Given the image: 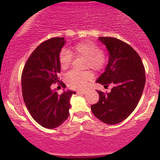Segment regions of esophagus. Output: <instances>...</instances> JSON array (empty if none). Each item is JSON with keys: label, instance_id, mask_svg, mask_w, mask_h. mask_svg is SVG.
Returning a JSON list of instances; mask_svg holds the SVG:
<instances>
[{"label": "esophagus", "instance_id": "esophagus-1", "mask_svg": "<svg viewBox=\"0 0 160 160\" xmlns=\"http://www.w3.org/2000/svg\"><path fill=\"white\" fill-rule=\"evenodd\" d=\"M78 93H80V94H82V95H86V93H87V91H86V90H82V91H78Z\"/></svg>", "mask_w": 160, "mask_h": 160}]
</instances>
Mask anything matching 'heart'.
I'll use <instances>...</instances> for the list:
<instances>
[{"mask_svg": "<svg viewBox=\"0 0 160 160\" xmlns=\"http://www.w3.org/2000/svg\"><path fill=\"white\" fill-rule=\"evenodd\" d=\"M73 56L83 57L86 58L85 68H89L95 71H101L106 63L105 56L100 47L96 43L89 40L80 42L73 47L71 51L68 49H62L58 56V62L63 70L68 69L73 61ZM92 78V74L89 71L78 72L71 71L65 76V82L73 89H82Z\"/></svg>", "mask_w": 160, "mask_h": 160, "instance_id": "b5f03b06", "label": "heart"}]
</instances>
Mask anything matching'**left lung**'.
<instances>
[{
  "mask_svg": "<svg viewBox=\"0 0 160 160\" xmlns=\"http://www.w3.org/2000/svg\"><path fill=\"white\" fill-rule=\"evenodd\" d=\"M109 52L104 72L96 82L113 86L111 92H98L99 101L91 110L99 120L108 125L122 122L138 104L145 85V70L140 56L131 46L115 38L99 37Z\"/></svg>",
  "mask_w": 160,
  "mask_h": 160,
  "instance_id": "8db88e82",
  "label": "left lung"
}]
</instances>
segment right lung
<instances>
[{
	"label": "right lung",
	"mask_w": 160,
	"mask_h": 160,
	"mask_svg": "<svg viewBox=\"0 0 160 160\" xmlns=\"http://www.w3.org/2000/svg\"><path fill=\"white\" fill-rule=\"evenodd\" d=\"M64 38H53L38 46L29 56L22 74V90L25 105L34 120L47 128H55L69 116L70 99L75 92L64 91L58 95L51 85L60 82L58 62ZM60 85L65 87L63 82Z\"/></svg>",
	"instance_id": "right-lung-1"
}]
</instances>
